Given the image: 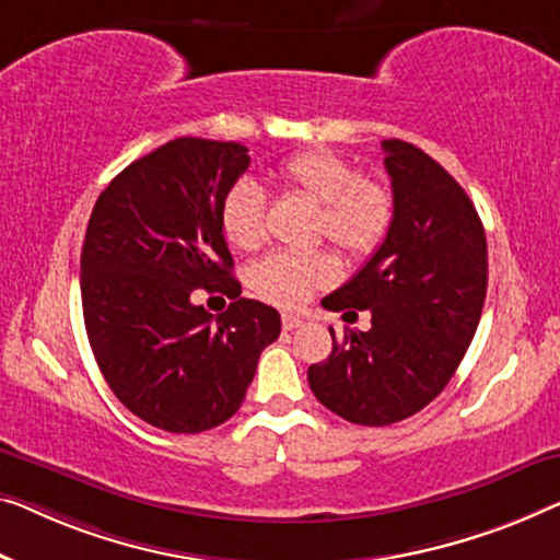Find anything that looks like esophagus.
<instances>
[{
	"label": "esophagus",
	"instance_id": "obj_1",
	"mask_svg": "<svg viewBox=\"0 0 560 560\" xmlns=\"http://www.w3.org/2000/svg\"><path fill=\"white\" fill-rule=\"evenodd\" d=\"M302 324H304L302 316H296V314H283V316H281V327L287 329V331L302 327Z\"/></svg>",
	"mask_w": 560,
	"mask_h": 560
}]
</instances>
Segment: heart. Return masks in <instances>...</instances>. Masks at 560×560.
<instances>
[{
    "label": "heart",
    "instance_id": "heart-1",
    "mask_svg": "<svg viewBox=\"0 0 560 560\" xmlns=\"http://www.w3.org/2000/svg\"><path fill=\"white\" fill-rule=\"evenodd\" d=\"M279 183L319 203L316 236L329 238L349 258H366L385 244L395 223V194L380 178L362 175L349 158L331 150H304L281 163ZM266 190L254 178L231 183L221 200V229L238 252L266 241ZM339 264L329 252H279L258 261L252 287L266 302L299 306L314 289L329 287Z\"/></svg>",
    "mask_w": 560,
    "mask_h": 560
}]
</instances>
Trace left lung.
<instances>
[{
    "instance_id": "obj_1",
    "label": "left lung",
    "mask_w": 560,
    "mask_h": 560,
    "mask_svg": "<svg viewBox=\"0 0 560 560\" xmlns=\"http://www.w3.org/2000/svg\"><path fill=\"white\" fill-rule=\"evenodd\" d=\"M395 223L324 308H370V331L329 327L331 354L308 366L316 399L347 422L382 428L420 412L453 377L488 289L486 229L460 183L405 140H382ZM357 314V312H347Z\"/></svg>"
}]
</instances>
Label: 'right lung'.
<instances>
[{"label":"right lung","mask_w":560,"mask_h":560,"mask_svg":"<svg viewBox=\"0 0 560 560\" xmlns=\"http://www.w3.org/2000/svg\"><path fill=\"white\" fill-rule=\"evenodd\" d=\"M248 148L175 138L115 175L90 215L80 256L82 314L115 397L165 432L211 430L238 412L258 357L281 331L277 308L241 299L221 200ZM194 288L237 299L219 317Z\"/></svg>","instance_id":"1"}]
</instances>
